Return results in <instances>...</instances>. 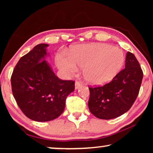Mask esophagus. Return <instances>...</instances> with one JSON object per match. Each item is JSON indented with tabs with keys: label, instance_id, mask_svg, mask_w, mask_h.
Returning a JSON list of instances; mask_svg holds the SVG:
<instances>
[{
	"label": "esophagus",
	"instance_id": "34e87169",
	"mask_svg": "<svg viewBox=\"0 0 153 153\" xmlns=\"http://www.w3.org/2000/svg\"><path fill=\"white\" fill-rule=\"evenodd\" d=\"M82 86V84L81 82H79V81L76 82V84H75V88L79 89V88H81Z\"/></svg>",
	"mask_w": 153,
	"mask_h": 153
}]
</instances>
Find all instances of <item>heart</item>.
<instances>
[{
    "label": "heart",
    "instance_id": "heart-1",
    "mask_svg": "<svg viewBox=\"0 0 153 153\" xmlns=\"http://www.w3.org/2000/svg\"><path fill=\"white\" fill-rule=\"evenodd\" d=\"M69 58L57 56L56 62L60 69L74 73L77 70L76 64L84 67L85 79L94 85L111 81L120 72L125 61L122 51L102 43L77 46L69 53Z\"/></svg>",
    "mask_w": 153,
    "mask_h": 153
}]
</instances>
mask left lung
Wrapping results in <instances>:
<instances>
[{
  "instance_id": "8db88e82",
  "label": "left lung",
  "mask_w": 153,
  "mask_h": 153,
  "mask_svg": "<svg viewBox=\"0 0 153 153\" xmlns=\"http://www.w3.org/2000/svg\"><path fill=\"white\" fill-rule=\"evenodd\" d=\"M143 72L136 56L128 52L125 68L102 86L90 87L88 107L95 117L111 120L123 115L133 105L140 88Z\"/></svg>"
}]
</instances>
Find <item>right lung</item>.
<instances>
[{
    "mask_svg": "<svg viewBox=\"0 0 153 153\" xmlns=\"http://www.w3.org/2000/svg\"><path fill=\"white\" fill-rule=\"evenodd\" d=\"M47 44L36 45L23 56L13 71L12 92L24 115L36 121L55 120L63 112L75 82L55 76L47 62Z\"/></svg>",
    "mask_w": 153,
    "mask_h": 153,
    "instance_id": "obj_1",
    "label": "right lung"
}]
</instances>
